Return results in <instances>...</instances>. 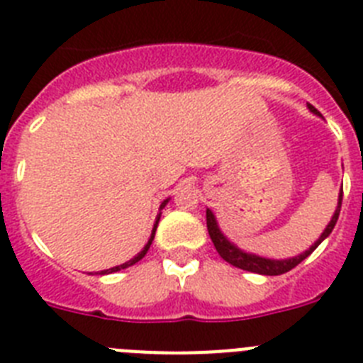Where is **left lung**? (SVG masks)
Masks as SVG:
<instances>
[{
    "label": "left lung",
    "instance_id": "8db88e82",
    "mask_svg": "<svg viewBox=\"0 0 363 363\" xmlns=\"http://www.w3.org/2000/svg\"><path fill=\"white\" fill-rule=\"evenodd\" d=\"M307 107H309V111L314 112L316 116H320V112L316 111L313 105H307ZM342 196H344V191L340 192L338 207H336L335 214H333L331 221H329V225H327L325 230L322 233V236H320V238L314 242V245H311L309 251L301 252V255L294 256V258L271 259V258H262V256L251 255V252H243L242 249H238V247L234 245V243H230L229 240L223 236V233H221L220 227H218L216 218H214L213 211H209V209H207V230H209V236H211V240H213L214 247H216L218 255L225 259V262H229L230 265H234V267H238V269H243V271L265 274V277H278V274L289 272L291 269H294L298 264H301V262H303V259H306L307 256H309L311 252H313L314 249H316V247H318L320 243H322L323 240H325L327 236L333 233V229H335V225H336V221H338L340 209H342Z\"/></svg>",
    "mask_w": 363,
    "mask_h": 363
}]
</instances>
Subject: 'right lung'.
I'll list each match as a JSON object with an SVG mask.
<instances>
[{"label":"right lung","mask_w":363,"mask_h":363,"mask_svg":"<svg viewBox=\"0 0 363 363\" xmlns=\"http://www.w3.org/2000/svg\"><path fill=\"white\" fill-rule=\"evenodd\" d=\"M167 201L169 200H165L163 201L162 205H160V209H163V207H165L167 205ZM158 221H160V214H158V218H156V223H154V229H152V234H150V238H149V242H147V245L143 247L142 251L138 252L136 256H134L133 259H129V262H125V264H121V265H116V267H112V269H107V271H101L99 272V274H111V272H116V271H121V269H127V267H130V265H134V264H138V262H140V259L143 258V256L147 255V251H149V247H150V243H152V240H154V233H156V227H158Z\"/></svg>","instance_id":"right-lung-1"}]
</instances>
